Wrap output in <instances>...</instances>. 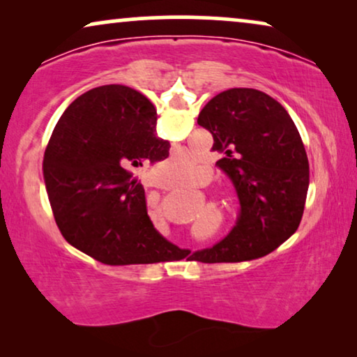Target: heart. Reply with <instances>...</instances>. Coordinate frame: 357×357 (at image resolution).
<instances>
[{
  "label": "heart",
  "mask_w": 357,
  "mask_h": 357,
  "mask_svg": "<svg viewBox=\"0 0 357 357\" xmlns=\"http://www.w3.org/2000/svg\"><path fill=\"white\" fill-rule=\"evenodd\" d=\"M170 164H172L174 167L178 170L182 177H187V178L193 177L195 170H197V167H198V164L195 162V160L188 159L187 155H178V158H175Z\"/></svg>",
  "instance_id": "obj_1"
}]
</instances>
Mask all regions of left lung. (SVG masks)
<instances>
[{
	"label": "left lung",
	"instance_id": "1",
	"mask_svg": "<svg viewBox=\"0 0 357 357\" xmlns=\"http://www.w3.org/2000/svg\"><path fill=\"white\" fill-rule=\"evenodd\" d=\"M213 135L216 165L231 178L241 211L213 247L192 253L202 263H237L276 250L299 227L309 188V160L294 121L265 92L234 87L198 115Z\"/></svg>",
	"mask_w": 357,
	"mask_h": 357
}]
</instances>
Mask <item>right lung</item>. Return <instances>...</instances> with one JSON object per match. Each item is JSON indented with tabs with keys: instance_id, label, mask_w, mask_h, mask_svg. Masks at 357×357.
<instances>
[{
	"instance_id": "obj_1",
	"label": "right lung",
	"mask_w": 357,
	"mask_h": 357,
	"mask_svg": "<svg viewBox=\"0 0 357 357\" xmlns=\"http://www.w3.org/2000/svg\"><path fill=\"white\" fill-rule=\"evenodd\" d=\"M158 112L131 87L87 91L63 112L43 155V178L61 236L104 265L185 257L151 221L133 172L169 155Z\"/></svg>"
}]
</instances>
